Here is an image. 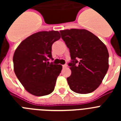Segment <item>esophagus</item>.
<instances>
[{"mask_svg":"<svg viewBox=\"0 0 121 121\" xmlns=\"http://www.w3.org/2000/svg\"><path fill=\"white\" fill-rule=\"evenodd\" d=\"M62 67H63V68H66V67H67V64H65V65H63Z\"/></svg>","mask_w":121,"mask_h":121,"instance_id":"34e87169","label":"esophagus"}]
</instances>
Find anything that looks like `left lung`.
<instances>
[{
	"label": "left lung",
	"instance_id": "8db88e82",
	"mask_svg": "<svg viewBox=\"0 0 121 121\" xmlns=\"http://www.w3.org/2000/svg\"><path fill=\"white\" fill-rule=\"evenodd\" d=\"M70 50L68 63L71 74L67 80L70 89L79 94L93 92L99 86L108 69L106 46L97 36L84 29L60 31Z\"/></svg>",
	"mask_w": 121,
	"mask_h": 121
}]
</instances>
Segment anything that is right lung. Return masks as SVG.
Instances as JSON below:
<instances>
[{"instance_id":"obj_1","label":"right lung","mask_w":121,"mask_h":121,"mask_svg":"<svg viewBox=\"0 0 121 121\" xmlns=\"http://www.w3.org/2000/svg\"><path fill=\"white\" fill-rule=\"evenodd\" d=\"M60 38L57 31H40L23 40L13 56L14 73L28 92L36 96L53 92L62 66L53 60L51 47Z\"/></svg>"}]
</instances>
